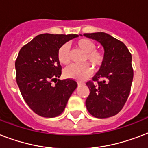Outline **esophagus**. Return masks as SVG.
Wrapping results in <instances>:
<instances>
[{
	"mask_svg": "<svg viewBox=\"0 0 148 148\" xmlns=\"http://www.w3.org/2000/svg\"><path fill=\"white\" fill-rule=\"evenodd\" d=\"M77 85H78L79 87H80V86L84 85V84L83 82H80V81H78V82H77Z\"/></svg>",
	"mask_w": 148,
	"mask_h": 148,
	"instance_id": "1",
	"label": "esophagus"
}]
</instances>
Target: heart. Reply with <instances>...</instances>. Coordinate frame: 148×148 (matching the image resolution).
Segmentation results:
<instances>
[{
	"mask_svg": "<svg viewBox=\"0 0 148 148\" xmlns=\"http://www.w3.org/2000/svg\"><path fill=\"white\" fill-rule=\"evenodd\" d=\"M75 47L85 53L84 58V62L90 63L95 69H98L104 61V53L103 51L95 49V44L93 40L87 38L80 39L74 44ZM58 59L63 65H67L70 63L69 47L67 45H62L58 51ZM92 74V69L88 64L81 66L71 65L67 67L64 71V76L67 78L83 81L90 77Z\"/></svg>",
	"mask_w": 148,
	"mask_h": 148,
	"instance_id": "1",
	"label": "heart"
}]
</instances>
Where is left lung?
<instances>
[{"instance_id":"8db88e82","label":"left lung","mask_w":148,"mask_h":148,"mask_svg":"<svg viewBox=\"0 0 148 148\" xmlns=\"http://www.w3.org/2000/svg\"><path fill=\"white\" fill-rule=\"evenodd\" d=\"M84 36L97 40L104 50V61L92 79L97 84L92 81L86 84L90 90L86 107L95 117H112L121 111L131 91L134 77L132 57L124 43L108 34L97 32Z\"/></svg>"}]
</instances>
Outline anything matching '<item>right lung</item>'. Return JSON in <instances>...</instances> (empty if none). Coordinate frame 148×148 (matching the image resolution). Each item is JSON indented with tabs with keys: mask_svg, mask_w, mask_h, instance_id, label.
<instances>
[{
	"mask_svg": "<svg viewBox=\"0 0 148 148\" xmlns=\"http://www.w3.org/2000/svg\"><path fill=\"white\" fill-rule=\"evenodd\" d=\"M77 37V34H42L20 50L15 61L17 84L27 104L41 117L60 115L77 87L72 79H58L61 66L58 59L59 48ZM52 81L56 82L55 86L51 84Z\"/></svg>",
	"mask_w": 148,
	"mask_h": 148,
	"instance_id": "1",
	"label": "right lung"
}]
</instances>
